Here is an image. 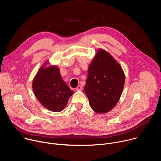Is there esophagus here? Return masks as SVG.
<instances>
[{
	"label": "esophagus",
	"mask_w": 161,
	"mask_h": 161,
	"mask_svg": "<svg viewBox=\"0 0 161 161\" xmlns=\"http://www.w3.org/2000/svg\"><path fill=\"white\" fill-rule=\"evenodd\" d=\"M82 89H83V87H82L81 85H79V86H78L76 88V91L81 90Z\"/></svg>",
	"instance_id": "34e87169"
}]
</instances>
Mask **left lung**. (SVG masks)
Here are the masks:
<instances>
[{"instance_id": "obj_1", "label": "left lung", "mask_w": 161, "mask_h": 161, "mask_svg": "<svg viewBox=\"0 0 161 161\" xmlns=\"http://www.w3.org/2000/svg\"><path fill=\"white\" fill-rule=\"evenodd\" d=\"M125 83L121 65L109 53L98 50L88 69L84 86L89 104L95 112L105 113L118 103Z\"/></svg>"}]
</instances>
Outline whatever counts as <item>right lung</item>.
Instances as JSON below:
<instances>
[{"instance_id":"obj_1","label":"right lung","mask_w":161,"mask_h":161,"mask_svg":"<svg viewBox=\"0 0 161 161\" xmlns=\"http://www.w3.org/2000/svg\"><path fill=\"white\" fill-rule=\"evenodd\" d=\"M48 64V61L46 62L39 69L34 78L32 88L36 98L44 108L59 112L64 109L74 92L63 81L59 68L56 65L47 67Z\"/></svg>"}]
</instances>
